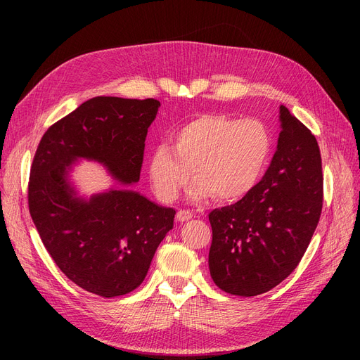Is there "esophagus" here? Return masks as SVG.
Segmentation results:
<instances>
[{
    "instance_id": "obj_1",
    "label": "esophagus",
    "mask_w": 360,
    "mask_h": 360,
    "mask_svg": "<svg viewBox=\"0 0 360 360\" xmlns=\"http://www.w3.org/2000/svg\"><path fill=\"white\" fill-rule=\"evenodd\" d=\"M190 219H193V213L190 210H179L176 213V220L178 221H188Z\"/></svg>"
}]
</instances>
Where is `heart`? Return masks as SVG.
<instances>
[{
	"label": "heart",
	"instance_id": "heart-1",
	"mask_svg": "<svg viewBox=\"0 0 360 360\" xmlns=\"http://www.w3.org/2000/svg\"><path fill=\"white\" fill-rule=\"evenodd\" d=\"M170 146L158 144L148 153L147 175L155 194L175 201L194 174L193 201L216 195L233 202L250 195L269 166L273 139L267 125L223 113H202L170 134Z\"/></svg>",
	"mask_w": 360,
	"mask_h": 360
}]
</instances>
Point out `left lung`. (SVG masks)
<instances>
[{"mask_svg": "<svg viewBox=\"0 0 360 360\" xmlns=\"http://www.w3.org/2000/svg\"><path fill=\"white\" fill-rule=\"evenodd\" d=\"M277 150L255 190L209 214V269L236 296L276 288L304 257L323 210V165L315 136L280 106Z\"/></svg>", "mask_w": 360, "mask_h": 360, "instance_id": "1", "label": "left lung"}]
</instances>
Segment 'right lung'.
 <instances>
[{
    "mask_svg": "<svg viewBox=\"0 0 360 360\" xmlns=\"http://www.w3.org/2000/svg\"><path fill=\"white\" fill-rule=\"evenodd\" d=\"M159 106L156 99L93 98L51 125L33 158L29 210L37 233L72 283L102 297L141 285L176 212L127 188L77 197L68 167L96 160L120 182H139Z\"/></svg>",
    "mask_w": 360,
    "mask_h": 360,
    "instance_id": "1",
    "label": "right lung"
}]
</instances>
